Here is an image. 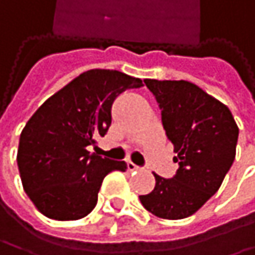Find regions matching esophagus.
I'll use <instances>...</instances> for the list:
<instances>
[{"label":"esophagus","instance_id":"1","mask_svg":"<svg viewBox=\"0 0 255 255\" xmlns=\"http://www.w3.org/2000/svg\"><path fill=\"white\" fill-rule=\"evenodd\" d=\"M127 170H128V171H137V170H140V167H138V165H135L134 162L128 161V162H127Z\"/></svg>","mask_w":255,"mask_h":255}]
</instances>
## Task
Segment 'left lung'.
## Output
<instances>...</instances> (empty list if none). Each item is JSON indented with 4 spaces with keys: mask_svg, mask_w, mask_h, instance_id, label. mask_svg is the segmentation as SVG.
Wrapping results in <instances>:
<instances>
[{
    "mask_svg": "<svg viewBox=\"0 0 255 255\" xmlns=\"http://www.w3.org/2000/svg\"><path fill=\"white\" fill-rule=\"evenodd\" d=\"M161 109L178 170L155 176V189L141 205L156 217L178 220L196 213L222 186L236 153L239 129L226 105L187 81L144 79Z\"/></svg>",
    "mask_w": 255,
    "mask_h": 255,
    "instance_id": "left-lung-1",
    "label": "left lung"
}]
</instances>
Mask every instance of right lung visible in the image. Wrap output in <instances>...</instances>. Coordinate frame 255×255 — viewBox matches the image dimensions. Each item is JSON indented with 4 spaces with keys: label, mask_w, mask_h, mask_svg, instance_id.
Instances as JSON below:
<instances>
[{
    "label": "right lung",
    "mask_w": 255,
    "mask_h": 255,
    "mask_svg": "<svg viewBox=\"0 0 255 255\" xmlns=\"http://www.w3.org/2000/svg\"><path fill=\"white\" fill-rule=\"evenodd\" d=\"M140 78L109 69L81 74L32 115L20 134L17 167L26 195L48 219L78 220L93 211L103 178L126 161L88 150L112 124V105Z\"/></svg>",
    "instance_id": "add662e5"
}]
</instances>
